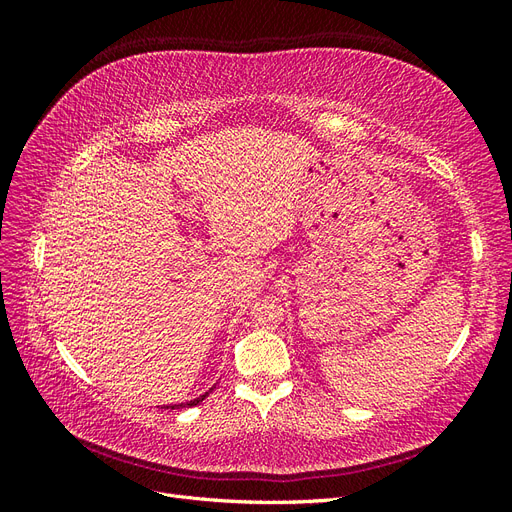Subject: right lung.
Masks as SVG:
<instances>
[{"instance_id": "1", "label": "right lung", "mask_w": 512, "mask_h": 512, "mask_svg": "<svg viewBox=\"0 0 512 512\" xmlns=\"http://www.w3.org/2000/svg\"><path fill=\"white\" fill-rule=\"evenodd\" d=\"M215 386V384H213ZM213 389H209L207 393H203V395H200V397H196V399H190V401H185V404H170V406H164L166 410L170 408V410H175V408H192V406H198L200 404V401H203V399H207L209 397V393H211Z\"/></svg>"}]
</instances>
